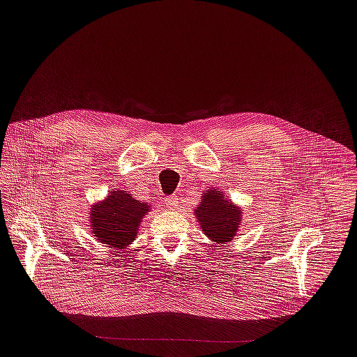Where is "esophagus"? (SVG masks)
Instances as JSON below:
<instances>
[{
	"mask_svg": "<svg viewBox=\"0 0 357 357\" xmlns=\"http://www.w3.org/2000/svg\"><path fill=\"white\" fill-rule=\"evenodd\" d=\"M165 204H166V208L169 210H176L179 207V198L178 195H172L165 199Z\"/></svg>",
	"mask_w": 357,
	"mask_h": 357,
	"instance_id": "obj_1",
	"label": "esophagus"
}]
</instances>
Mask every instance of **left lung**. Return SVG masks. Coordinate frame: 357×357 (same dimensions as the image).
<instances>
[{
	"instance_id": "left-lung-1",
	"label": "left lung",
	"mask_w": 357,
	"mask_h": 357,
	"mask_svg": "<svg viewBox=\"0 0 357 357\" xmlns=\"http://www.w3.org/2000/svg\"><path fill=\"white\" fill-rule=\"evenodd\" d=\"M243 210L230 203L225 191L219 188L206 190L201 194L198 207L194 210L195 219L203 234L211 243H229L238 234Z\"/></svg>"
}]
</instances>
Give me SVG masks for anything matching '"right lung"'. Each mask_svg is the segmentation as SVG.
<instances>
[{
  "mask_svg": "<svg viewBox=\"0 0 357 357\" xmlns=\"http://www.w3.org/2000/svg\"><path fill=\"white\" fill-rule=\"evenodd\" d=\"M149 211L147 203L135 199L123 188H116L91 206L89 213L90 231L100 243L114 248V252L123 251L135 241L143 217Z\"/></svg>",
  "mask_w": 357,
  "mask_h": 357,
  "instance_id": "right-lung-1",
  "label": "right lung"
}]
</instances>
